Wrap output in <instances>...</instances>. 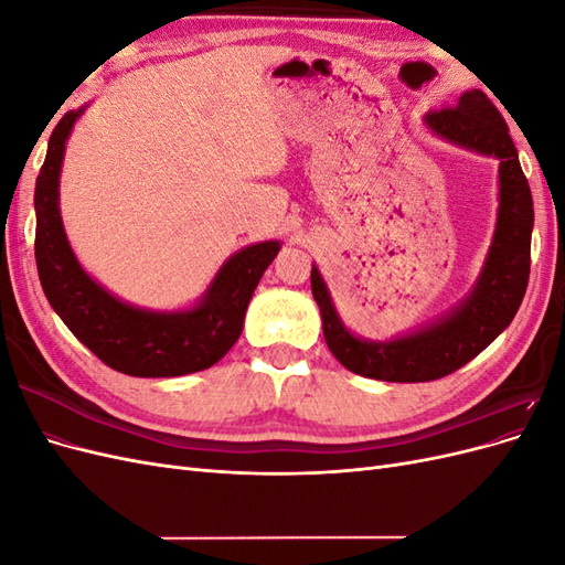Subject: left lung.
Listing matches in <instances>:
<instances>
[{"label":"left lung","instance_id":"1","mask_svg":"<svg viewBox=\"0 0 565 565\" xmlns=\"http://www.w3.org/2000/svg\"><path fill=\"white\" fill-rule=\"evenodd\" d=\"M424 122L440 139L500 160L498 226L471 295L448 316L391 341L351 334L320 270L311 268V292L320 306L322 334L332 355L347 370L380 382H431L467 365L514 320L530 276L533 195L500 110L483 92L471 89L452 108L431 110Z\"/></svg>","mask_w":565,"mask_h":565}]
</instances>
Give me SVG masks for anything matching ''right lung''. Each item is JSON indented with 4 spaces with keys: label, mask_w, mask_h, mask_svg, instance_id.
<instances>
[{
    "label": "right lung",
    "mask_w": 565,
    "mask_h": 565,
    "mask_svg": "<svg viewBox=\"0 0 565 565\" xmlns=\"http://www.w3.org/2000/svg\"><path fill=\"white\" fill-rule=\"evenodd\" d=\"M82 113L84 108L65 113L51 131L35 185V259L51 309L84 347L122 374L179 377L207 370L241 337L247 303L280 243H256L233 254L200 303L188 311H146L119 301L79 266L58 210L65 141Z\"/></svg>",
    "instance_id": "1"
}]
</instances>
